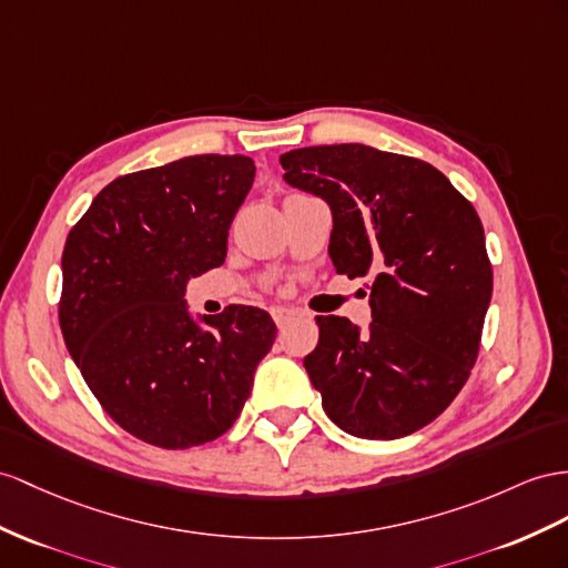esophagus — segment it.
Returning a JSON list of instances; mask_svg holds the SVG:
<instances>
[{"label": "esophagus", "mask_w": 568, "mask_h": 568, "mask_svg": "<svg viewBox=\"0 0 568 568\" xmlns=\"http://www.w3.org/2000/svg\"><path fill=\"white\" fill-rule=\"evenodd\" d=\"M271 316H273L275 326L285 328V326L297 316V312H295V310H287V307H273V310H271Z\"/></svg>", "instance_id": "esophagus-1"}]
</instances>
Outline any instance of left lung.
Listing matches in <instances>:
<instances>
[{
    "instance_id": "8db88e82",
    "label": "left lung",
    "mask_w": 568,
    "mask_h": 568,
    "mask_svg": "<svg viewBox=\"0 0 568 568\" xmlns=\"http://www.w3.org/2000/svg\"><path fill=\"white\" fill-rule=\"evenodd\" d=\"M285 182L328 201L336 273L372 281V324L318 316L304 357L326 415L362 439H400L439 417L479 353L491 300L473 203L419 158L362 143L281 155Z\"/></svg>"
}]
</instances>
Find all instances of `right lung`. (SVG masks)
<instances>
[{"label": "right lung", "instance_id": "add662e5", "mask_svg": "<svg viewBox=\"0 0 568 568\" xmlns=\"http://www.w3.org/2000/svg\"><path fill=\"white\" fill-rule=\"evenodd\" d=\"M246 155H189L122 174L71 227L60 326L81 376L124 432L160 448L223 436L275 341L268 312L232 304L186 314L189 278L223 266L254 182Z\"/></svg>", "mask_w": 568, "mask_h": 568}]
</instances>
